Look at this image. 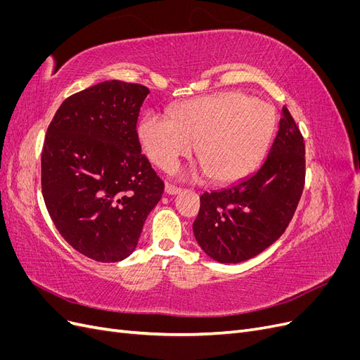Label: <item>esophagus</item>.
<instances>
[{
	"mask_svg": "<svg viewBox=\"0 0 360 360\" xmlns=\"http://www.w3.org/2000/svg\"><path fill=\"white\" fill-rule=\"evenodd\" d=\"M165 192H167L168 195H177V193L181 192V189L177 188V186H174V184H167V186H165Z\"/></svg>",
	"mask_w": 360,
	"mask_h": 360,
	"instance_id": "1",
	"label": "esophagus"
}]
</instances>
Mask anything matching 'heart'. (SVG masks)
Instances as JSON below:
<instances>
[{"label":"heart","mask_w":360,"mask_h":360,"mask_svg":"<svg viewBox=\"0 0 360 360\" xmlns=\"http://www.w3.org/2000/svg\"><path fill=\"white\" fill-rule=\"evenodd\" d=\"M171 120L147 115L139 139L148 159L163 171L176 169L195 147V158L213 183L242 179L264 156L275 134L271 106L238 91L217 93L172 108Z\"/></svg>","instance_id":"obj_1"}]
</instances>
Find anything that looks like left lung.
I'll return each instance as SVG.
<instances>
[{
    "label": "left lung",
    "instance_id": "8db88e82",
    "mask_svg": "<svg viewBox=\"0 0 360 360\" xmlns=\"http://www.w3.org/2000/svg\"><path fill=\"white\" fill-rule=\"evenodd\" d=\"M304 184V143L290 111L263 165L231 186L204 192L193 234L217 263H242L263 252L285 231Z\"/></svg>",
    "mask_w": 360,
    "mask_h": 360
}]
</instances>
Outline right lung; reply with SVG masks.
<instances>
[{"mask_svg": "<svg viewBox=\"0 0 360 360\" xmlns=\"http://www.w3.org/2000/svg\"><path fill=\"white\" fill-rule=\"evenodd\" d=\"M150 90L105 81L61 103L41 151V193L57 230L101 263L134 252L163 181L141 153L136 122Z\"/></svg>", "mask_w": 360, "mask_h": 360, "instance_id": "1", "label": "right lung"}]
</instances>
